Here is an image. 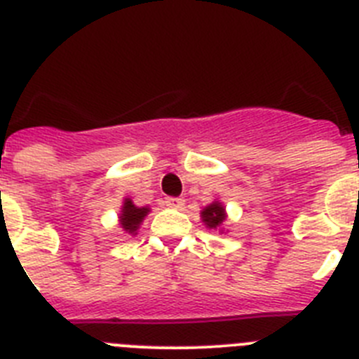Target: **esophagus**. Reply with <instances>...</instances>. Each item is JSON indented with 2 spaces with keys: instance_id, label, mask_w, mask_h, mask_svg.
Here are the masks:
<instances>
[{
  "instance_id": "34e87169",
  "label": "esophagus",
  "mask_w": 359,
  "mask_h": 359,
  "mask_svg": "<svg viewBox=\"0 0 359 359\" xmlns=\"http://www.w3.org/2000/svg\"><path fill=\"white\" fill-rule=\"evenodd\" d=\"M167 207L170 208H183V205H185V201H183L182 198H167Z\"/></svg>"
}]
</instances>
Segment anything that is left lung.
Masks as SVG:
<instances>
[{
	"mask_svg": "<svg viewBox=\"0 0 359 359\" xmlns=\"http://www.w3.org/2000/svg\"><path fill=\"white\" fill-rule=\"evenodd\" d=\"M203 221L210 228H217L219 224L224 221V208L221 203H212L210 207H207L201 212Z\"/></svg>",
	"mask_w": 359,
	"mask_h": 359,
	"instance_id": "8db88e82",
	"label": "left lung"
}]
</instances>
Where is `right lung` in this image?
<instances>
[{
  "mask_svg": "<svg viewBox=\"0 0 359 359\" xmlns=\"http://www.w3.org/2000/svg\"><path fill=\"white\" fill-rule=\"evenodd\" d=\"M149 208H138L133 205L131 199H126L122 208V215H120V223H122V228L129 233L136 230V228L140 226L142 219L147 215Z\"/></svg>",
  "mask_w": 359,
  "mask_h": 359,
  "instance_id": "obj_1",
  "label": "right lung"
}]
</instances>
